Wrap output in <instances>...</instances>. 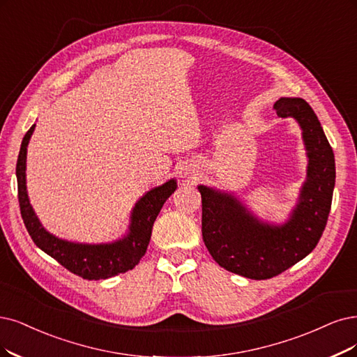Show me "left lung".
<instances>
[{
	"mask_svg": "<svg viewBox=\"0 0 357 357\" xmlns=\"http://www.w3.org/2000/svg\"><path fill=\"white\" fill-rule=\"evenodd\" d=\"M301 128L307 154L306 181L285 223L263 222L231 192L199 185L203 241L223 269L250 280H269L305 259L325 229L335 185V160L318 116L303 98L273 104Z\"/></svg>",
	"mask_w": 357,
	"mask_h": 357,
	"instance_id": "8db88e82",
	"label": "left lung"
}]
</instances>
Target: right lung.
<instances>
[{
	"instance_id": "add662e5",
	"label": "right lung",
	"mask_w": 357,
	"mask_h": 357,
	"mask_svg": "<svg viewBox=\"0 0 357 357\" xmlns=\"http://www.w3.org/2000/svg\"><path fill=\"white\" fill-rule=\"evenodd\" d=\"M35 125L26 132L22 141L16 165L20 213L33 243L44 253L56 259L61 266L84 280H107L119 273L134 269L147 252L154 220L163 204L176 190V179L145 192L130 212L128 232L116 241L101 244L73 243L50 234L39 222L26 190V154Z\"/></svg>"
}]
</instances>
